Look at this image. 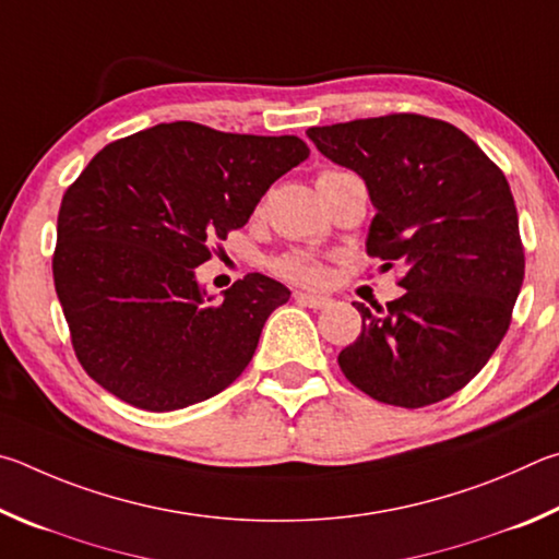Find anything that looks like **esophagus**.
Instances as JSON below:
<instances>
[{
	"label": "esophagus",
	"mask_w": 559,
	"mask_h": 559,
	"mask_svg": "<svg viewBox=\"0 0 559 559\" xmlns=\"http://www.w3.org/2000/svg\"><path fill=\"white\" fill-rule=\"evenodd\" d=\"M297 301L301 307H309V309H326L331 305L329 297L314 295V292H297Z\"/></svg>",
	"instance_id": "34e87169"
}]
</instances>
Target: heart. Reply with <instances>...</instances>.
I'll use <instances>...</instances> for the list:
<instances>
[{
    "instance_id": "heart-1",
    "label": "heart",
    "mask_w": 559,
    "mask_h": 559,
    "mask_svg": "<svg viewBox=\"0 0 559 559\" xmlns=\"http://www.w3.org/2000/svg\"><path fill=\"white\" fill-rule=\"evenodd\" d=\"M324 174H338V171H324ZM282 277L295 280V282H319L321 280V264L305 252H289L285 258L274 262Z\"/></svg>"
}]
</instances>
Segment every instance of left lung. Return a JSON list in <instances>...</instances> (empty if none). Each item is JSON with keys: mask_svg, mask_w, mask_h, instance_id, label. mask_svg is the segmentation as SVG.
<instances>
[{"mask_svg": "<svg viewBox=\"0 0 559 559\" xmlns=\"http://www.w3.org/2000/svg\"><path fill=\"white\" fill-rule=\"evenodd\" d=\"M317 150L366 181V250L400 262L405 295L370 311L338 366L378 403L425 407L462 390L511 324L525 254L503 171L459 127L385 115L311 127Z\"/></svg>", "mask_w": 559, "mask_h": 559, "instance_id": "left-lung-1", "label": "left lung"}]
</instances>
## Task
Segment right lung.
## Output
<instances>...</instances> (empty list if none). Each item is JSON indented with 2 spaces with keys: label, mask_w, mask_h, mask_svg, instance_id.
<instances>
[{
  "label": "right lung",
  "mask_w": 559,
  "mask_h": 559,
  "mask_svg": "<svg viewBox=\"0 0 559 559\" xmlns=\"http://www.w3.org/2000/svg\"><path fill=\"white\" fill-rule=\"evenodd\" d=\"M307 156L295 134L195 122L156 124L93 156L58 211L53 282L75 356L97 385L171 413L218 395L248 368L264 321L292 292L250 272L215 299L195 267Z\"/></svg>",
  "instance_id": "add662e5"
}]
</instances>
